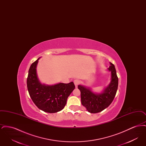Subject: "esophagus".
Wrapping results in <instances>:
<instances>
[{
    "instance_id": "esophagus-1",
    "label": "esophagus",
    "mask_w": 146,
    "mask_h": 146,
    "mask_svg": "<svg viewBox=\"0 0 146 146\" xmlns=\"http://www.w3.org/2000/svg\"><path fill=\"white\" fill-rule=\"evenodd\" d=\"M74 85H75V86H76V88L78 86V85L80 83V82L78 80L76 79V80H74Z\"/></svg>"
}]
</instances>
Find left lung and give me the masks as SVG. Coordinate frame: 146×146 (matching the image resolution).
Masks as SVG:
<instances>
[{"mask_svg": "<svg viewBox=\"0 0 146 146\" xmlns=\"http://www.w3.org/2000/svg\"><path fill=\"white\" fill-rule=\"evenodd\" d=\"M108 70L111 72V82L104 91L100 94H94L90 89L78 85L80 91L82 104L91 113L102 111L111 104L118 89V78L114 65L110 63Z\"/></svg>", "mask_w": 146, "mask_h": 146, "instance_id": "1", "label": "left lung"}]
</instances>
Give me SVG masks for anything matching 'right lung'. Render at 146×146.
<instances>
[{
  "mask_svg": "<svg viewBox=\"0 0 146 146\" xmlns=\"http://www.w3.org/2000/svg\"><path fill=\"white\" fill-rule=\"evenodd\" d=\"M39 58L33 63L28 71L27 85L29 96L37 107L50 113L61 111L67 98L75 89L73 82L46 85L40 83L36 74V65Z\"/></svg>",
  "mask_w": 146,
  "mask_h": 146,
  "instance_id": "right-lung-1",
  "label": "right lung"
}]
</instances>
